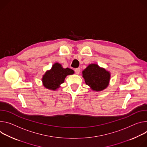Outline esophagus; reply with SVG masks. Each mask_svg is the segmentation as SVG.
<instances>
[{
  "mask_svg": "<svg viewBox=\"0 0 147 147\" xmlns=\"http://www.w3.org/2000/svg\"><path fill=\"white\" fill-rule=\"evenodd\" d=\"M75 73L76 74H79V73H80V69L79 68H76L75 69Z\"/></svg>",
  "mask_w": 147,
  "mask_h": 147,
  "instance_id": "esophagus-1",
  "label": "esophagus"
}]
</instances>
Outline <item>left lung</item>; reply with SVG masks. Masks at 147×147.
I'll list each match as a JSON object with an SVG mask.
<instances>
[{"label": "left lung", "mask_w": 147, "mask_h": 147, "mask_svg": "<svg viewBox=\"0 0 147 147\" xmlns=\"http://www.w3.org/2000/svg\"><path fill=\"white\" fill-rule=\"evenodd\" d=\"M85 82L93 91H102L106 89L110 79V74L98 65L91 63L82 71Z\"/></svg>", "instance_id": "1"}]
</instances>
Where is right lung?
Segmentation results:
<instances>
[{"instance_id":"add662e5","label":"right lung","mask_w":147,"mask_h":147,"mask_svg":"<svg viewBox=\"0 0 147 147\" xmlns=\"http://www.w3.org/2000/svg\"><path fill=\"white\" fill-rule=\"evenodd\" d=\"M74 74V71L72 69L68 68H63L60 63H55L51 69L47 71L43 75L42 84L45 88L55 90L64 82V80L67 75Z\"/></svg>"}]
</instances>
